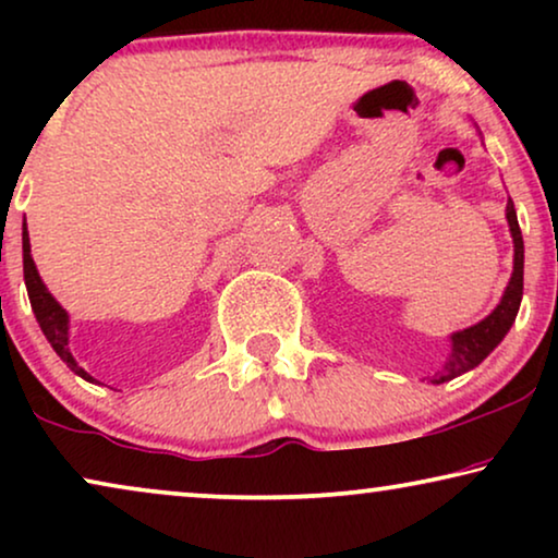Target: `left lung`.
I'll use <instances>...</instances> for the list:
<instances>
[{
  "instance_id": "8db88e82",
  "label": "left lung",
  "mask_w": 558,
  "mask_h": 558,
  "mask_svg": "<svg viewBox=\"0 0 558 558\" xmlns=\"http://www.w3.org/2000/svg\"><path fill=\"white\" fill-rule=\"evenodd\" d=\"M506 218H508L510 233H513V243H515L513 277H510L506 294H502L498 307L493 310V315H487L483 323H477V325L468 327V330L452 335V355H449V361L445 363L441 373H437V378H432V384H445V380L462 376L464 371H472L475 365L483 363L485 357L490 355V350L498 345L502 338H506L510 325L515 323L518 307H521V296H523V235H521V226H518V218H515L513 201H508Z\"/></svg>"
}]
</instances>
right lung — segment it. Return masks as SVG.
<instances>
[{
	"label": "right lung",
	"instance_id": "right-lung-1",
	"mask_svg": "<svg viewBox=\"0 0 558 558\" xmlns=\"http://www.w3.org/2000/svg\"><path fill=\"white\" fill-rule=\"evenodd\" d=\"M22 264H25V284H27V294H29V304H33L37 323H40L45 338L52 345V350L60 355L68 368L73 373H78L81 378L94 380L86 371L81 368L78 363L73 361L71 350H68V315L60 304L52 300V294L45 289L40 274L35 269L33 256H29V235H27V226L22 228Z\"/></svg>",
	"mask_w": 558,
	"mask_h": 558
}]
</instances>
